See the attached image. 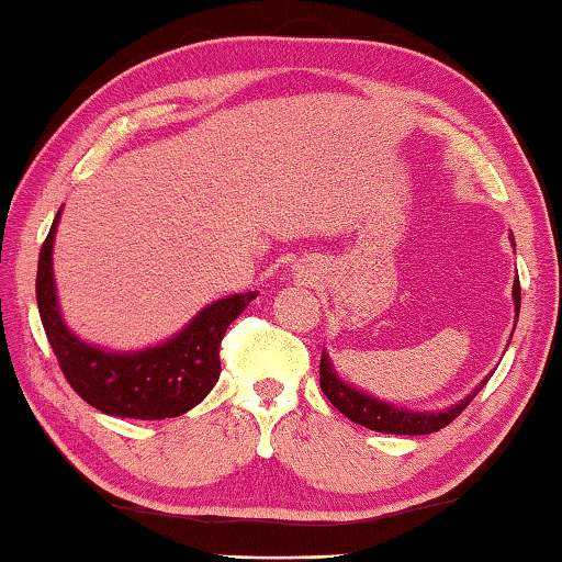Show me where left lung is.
Listing matches in <instances>:
<instances>
[{"instance_id": "1", "label": "left lung", "mask_w": 562, "mask_h": 562, "mask_svg": "<svg viewBox=\"0 0 562 562\" xmlns=\"http://www.w3.org/2000/svg\"><path fill=\"white\" fill-rule=\"evenodd\" d=\"M512 246H515V238H509ZM512 300H515V324L519 318V304H521V290H519V278L515 280V288H512ZM512 340V338H509ZM491 376H485L479 386H475L469 396L461 398L459 403L449 405V408L441 411H408L401 408V405H393L386 401H379L369 393L355 389L348 381H342L338 376L336 369H333V362L328 352L324 350L321 355V391L326 393V398L336 405V408L350 417L352 423L374 429V432H384V435H429L437 432V429L447 427L453 417H457L465 405H469L479 391L485 386V381Z\"/></svg>"}]
</instances>
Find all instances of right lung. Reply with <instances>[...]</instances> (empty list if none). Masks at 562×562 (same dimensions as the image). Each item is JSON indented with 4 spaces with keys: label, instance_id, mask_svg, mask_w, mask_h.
Returning <instances> with one entry per match:
<instances>
[{
    "label": "right lung",
    "instance_id": "right-lung-1",
    "mask_svg": "<svg viewBox=\"0 0 562 562\" xmlns=\"http://www.w3.org/2000/svg\"><path fill=\"white\" fill-rule=\"evenodd\" d=\"M59 214L38 258L35 300L59 369L79 396L105 415L164 420L178 417L207 396L220 379V342L232 321L258 292L232 294L207 304L173 338L145 350H105L69 330L59 312L53 246Z\"/></svg>",
    "mask_w": 562,
    "mask_h": 562
}]
</instances>
